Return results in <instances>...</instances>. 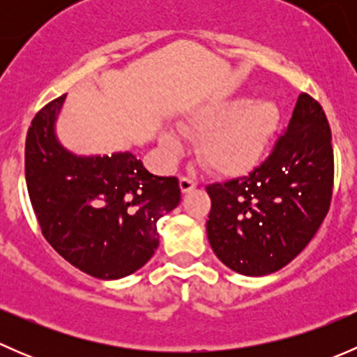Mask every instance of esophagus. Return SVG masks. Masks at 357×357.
Segmentation results:
<instances>
[{
    "label": "esophagus",
    "mask_w": 357,
    "mask_h": 357,
    "mask_svg": "<svg viewBox=\"0 0 357 357\" xmlns=\"http://www.w3.org/2000/svg\"><path fill=\"white\" fill-rule=\"evenodd\" d=\"M179 188H181L183 193H188L197 188V183L192 178H188V176H183V178H179Z\"/></svg>",
    "instance_id": "obj_1"
}]
</instances>
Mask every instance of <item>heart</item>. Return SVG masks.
<instances>
[{
    "label": "heart",
    "instance_id": "obj_1",
    "mask_svg": "<svg viewBox=\"0 0 357 357\" xmlns=\"http://www.w3.org/2000/svg\"><path fill=\"white\" fill-rule=\"evenodd\" d=\"M280 121L282 114L271 100L235 96L199 107L183 129L186 135L200 138L199 157L208 171L238 178L264 160L278 132ZM160 143L171 157L183 152L181 142L171 132H164Z\"/></svg>",
    "mask_w": 357,
    "mask_h": 357
}]
</instances>
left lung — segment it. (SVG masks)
Instances as JSON below:
<instances>
[{"label":"left lung","instance_id":"obj_1","mask_svg":"<svg viewBox=\"0 0 357 357\" xmlns=\"http://www.w3.org/2000/svg\"><path fill=\"white\" fill-rule=\"evenodd\" d=\"M332 131L321 105L302 93L271 155L243 178L208 185L207 236L219 261L266 276L294 261L332 202Z\"/></svg>","mask_w":357,"mask_h":357}]
</instances>
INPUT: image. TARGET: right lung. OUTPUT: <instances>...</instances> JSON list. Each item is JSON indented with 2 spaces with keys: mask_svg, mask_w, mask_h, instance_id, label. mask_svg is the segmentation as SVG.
Here are the masks:
<instances>
[{
  "mask_svg": "<svg viewBox=\"0 0 357 357\" xmlns=\"http://www.w3.org/2000/svg\"><path fill=\"white\" fill-rule=\"evenodd\" d=\"M66 95L43 107L25 139V181L43 236L89 276L119 280L150 261L157 221L181 200L178 178L150 174L131 152L75 155L55 122Z\"/></svg>",
  "mask_w": 357,
  "mask_h": 357,
  "instance_id": "add662e5",
  "label": "right lung"
}]
</instances>
